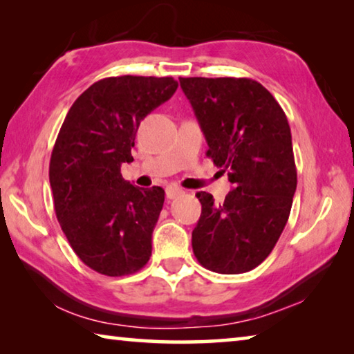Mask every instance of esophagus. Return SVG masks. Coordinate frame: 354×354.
Here are the masks:
<instances>
[{"mask_svg": "<svg viewBox=\"0 0 354 354\" xmlns=\"http://www.w3.org/2000/svg\"><path fill=\"white\" fill-rule=\"evenodd\" d=\"M179 195H183V190L178 187H167V190H165V198L169 201L178 198Z\"/></svg>", "mask_w": 354, "mask_h": 354, "instance_id": "obj_1", "label": "esophagus"}]
</instances>
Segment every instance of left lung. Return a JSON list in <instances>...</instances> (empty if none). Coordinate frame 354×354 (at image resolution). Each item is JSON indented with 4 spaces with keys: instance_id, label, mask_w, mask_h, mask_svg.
Here are the masks:
<instances>
[{
    "instance_id": "8db88e82",
    "label": "left lung",
    "mask_w": 354,
    "mask_h": 354,
    "mask_svg": "<svg viewBox=\"0 0 354 354\" xmlns=\"http://www.w3.org/2000/svg\"><path fill=\"white\" fill-rule=\"evenodd\" d=\"M209 149L234 185L214 205L198 192L192 248L203 267L221 274L256 268L272 253L289 220L297 167L287 117L273 95L250 77H179Z\"/></svg>"
}]
</instances>
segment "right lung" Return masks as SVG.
<instances>
[{
  "instance_id": "1",
  "label": "right lung",
  "mask_w": 354,
  "mask_h": 354,
  "mask_svg": "<svg viewBox=\"0 0 354 354\" xmlns=\"http://www.w3.org/2000/svg\"><path fill=\"white\" fill-rule=\"evenodd\" d=\"M173 77L112 76L82 92L70 107L51 153L56 217L76 256L106 277L139 272L165 192L139 189L120 169L133 162L139 124L176 92Z\"/></svg>"
}]
</instances>
